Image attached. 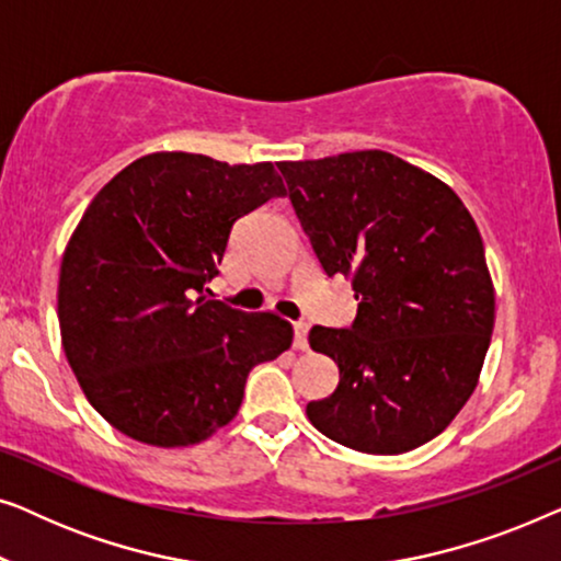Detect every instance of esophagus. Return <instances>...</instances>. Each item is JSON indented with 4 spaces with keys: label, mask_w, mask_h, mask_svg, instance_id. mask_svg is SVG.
<instances>
[{
    "label": "esophagus",
    "mask_w": 561,
    "mask_h": 561,
    "mask_svg": "<svg viewBox=\"0 0 561 561\" xmlns=\"http://www.w3.org/2000/svg\"><path fill=\"white\" fill-rule=\"evenodd\" d=\"M294 347L301 352L309 350V324H304V321L294 324Z\"/></svg>",
    "instance_id": "esophagus-1"
}]
</instances>
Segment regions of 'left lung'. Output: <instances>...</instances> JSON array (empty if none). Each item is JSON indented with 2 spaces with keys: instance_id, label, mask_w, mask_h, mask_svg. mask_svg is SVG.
<instances>
[{
  "instance_id": "1",
  "label": "left lung",
  "mask_w": 561,
  "mask_h": 561,
  "mask_svg": "<svg viewBox=\"0 0 561 561\" xmlns=\"http://www.w3.org/2000/svg\"><path fill=\"white\" fill-rule=\"evenodd\" d=\"M278 168L324 273L359 301L350 329H311L340 386L306 416L365 455L416 449L462 411L485 363L495 288L480 229L447 183L393 152Z\"/></svg>"
}]
</instances>
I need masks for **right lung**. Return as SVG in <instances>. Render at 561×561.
<instances>
[{
    "label": "right lung",
    "instance_id": "add662e5",
    "mask_svg": "<svg viewBox=\"0 0 561 561\" xmlns=\"http://www.w3.org/2000/svg\"><path fill=\"white\" fill-rule=\"evenodd\" d=\"M273 163L152 152L94 196L66 244L58 321L89 403L129 439L191 447L227 426L294 327L204 294L242 214L283 196Z\"/></svg>",
    "mask_w": 561,
    "mask_h": 561
}]
</instances>
